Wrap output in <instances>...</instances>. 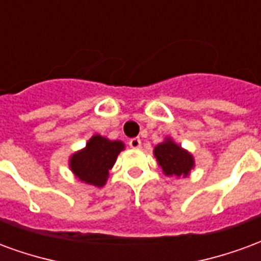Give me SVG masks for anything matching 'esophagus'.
Returning a JSON list of instances; mask_svg holds the SVG:
<instances>
[{"label": "esophagus", "instance_id": "esophagus-1", "mask_svg": "<svg viewBox=\"0 0 261 261\" xmlns=\"http://www.w3.org/2000/svg\"><path fill=\"white\" fill-rule=\"evenodd\" d=\"M128 145L131 148H141V140L138 137H134V138H131L130 141H128Z\"/></svg>", "mask_w": 261, "mask_h": 261}]
</instances>
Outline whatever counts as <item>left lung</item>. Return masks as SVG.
Instances as JSON below:
<instances>
[{"instance_id":"8db88e82","label":"left lung","mask_w":261,"mask_h":261,"mask_svg":"<svg viewBox=\"0 0 261 261\" xmlns=\"http://www.w3.org/2000/svg\"><path fill=\"white\" fill-rule=\"evenodd\" d=\"M153 155L166 176L185 177L194 166V159L192 155L175 144L170 138L158 144L153 149Z\"/></svg>"}]
</instances>
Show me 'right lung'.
Wrapping results in <instances>:
<instances>
[{"instance_id": "obj_1", "label": "right lung", "mask_w": 261, "mask_h": 261, "mask_svg": "<svg viewBox=\"0 0 261 261\" xmlns=\"http://www.w3.org/2000/svg\"><path fill=\"white\" fill-rule=\"evenodd\" d=\"M123 148L124 144L121 141H110L105 137L93 136L82 151L71 156L69 168L81 181L102 187Z\"/></svg>"}]
</instances>
